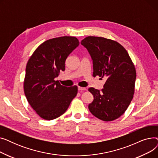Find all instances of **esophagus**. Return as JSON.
I'll return each mask as SVG.
<instances>
[{
    "label": "esophagus",
    "instance_id": "obj_1",
    "mask_svg": "<svg viewBox=\"0 0 158 158\" xmlns=\"http://www.w3.org/2000/svg\"><path fill=\"white\" fill-rule=\"evenodd\" d=\"M78 90H79V91H81V92H83V91L86 90V88H83V87H80V86H79V87H78Z\"/></svg>",
    "mask_w": 158,
    "mask_h": 158
}]
</instances>
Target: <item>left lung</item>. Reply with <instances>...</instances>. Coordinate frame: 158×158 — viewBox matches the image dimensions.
I'll list each match as a JSON object with an SVG mask.
<instances>
[{
  "label": "left lung",
  "instance_id": "obj_1",
  "mask_svg": "<svg viewBox=\"0 0 158 158\" xmlns=\"http://www.w3.org/2000/svg\"><path fill=\"white\" fill-rule=\"evenodd\" d=\"M93 61V76L107 77L101 91L89 88L94 96L89 111L98 119L112 121L127 109L135 93L136 72L128 52L117 41L88 36L81 42Z\"/></svg>",
  "mask_w": 158,
  "mask_h": 158
}]
</instances>
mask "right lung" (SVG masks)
Here are the masks:
<instances>
[{"instance_id":"add662e5","label":"right lung","mask_w":158,"mask_h":158,"mask_svg":"<svg viewBox=\"0 0 158 158\" xmlns=\"http://www.w3.org/2000/svg\"><path fill=\"white\" fill-rule=\"evenodd\" d=\"M79 44L77 38L48 40L33 52L27 62L24 94L32 108L47 120L60 117L77 95V86L66 87L54 79L65 70V61Z\"/></svg>"}]
</instances>
